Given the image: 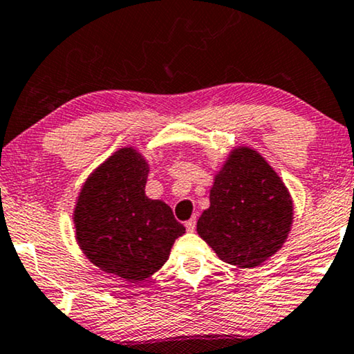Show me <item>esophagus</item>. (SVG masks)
<instances>
[{
    "instance_id": "34e87169",
    "label": "esophagus",
    "mask_w": 354,
    "mask_h": 354,
    "mask_svg": "<svg viewBox=\"0 0 354 354\" xmlns=\"http://www.w3.org/2000/svg\"><path fill=\"white\" fill-rule=\"evenodd\" d=\"M185 225H186V230H187V232L192 233V232H194V230H196V218H191V220H187Z\"/></svg>"
}]
</instances>
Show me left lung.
Returning <instances> with one entry per match:
<instances>
[{
  "label": "left lung",
  "instance_id": "8db88e82",
  "mask_svg": "<svg viewBox=\"0 0 354 354\" xmlns=\"http://www.w3.org/2000/svg\"><path fill=\"white\" fill-rule=\"evenodd\" d=\"M291 225L293 201L279 173L257 150L233 149L197 220L199 236L223 262L252 268L281 249Z\"/></svg>",
  "mask_w": 354,
  "mask_h": 354
}]
</instances>
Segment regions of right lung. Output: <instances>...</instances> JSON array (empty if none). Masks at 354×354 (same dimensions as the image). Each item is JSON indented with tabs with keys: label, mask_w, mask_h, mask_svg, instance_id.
<instances>
[{
	"label": "right lung",
	"mask_w": 354,
	"mask_h": 354,
	"mask_svg": "<svg viewBox=\"0 0 354 354\" xmlns=\"http://www.w3.org/2000/svg\"><path fill=\"white\" fill-rule=\"evenodd\" d=\"M149 163L122 147L93 169L74 207L75 241L93 266L129 283L152 277L186 228L163 201L145 196Z\"/></svg>",
	"instance_id": "right-lung-1"
}]
</instances>
